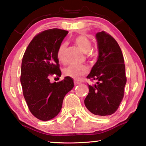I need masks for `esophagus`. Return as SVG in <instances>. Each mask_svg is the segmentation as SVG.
Segmentation results:
<instances>
[{
  "mask_svg": "<svg viewBox=\"0 0 146 146\" xmlns=\"http://www.w3.org/2000/svg\"><path fill=\"white\" fill-rule=\"evenodd\" d=\"M74 85H75V86L79 85L80 84V82H78V81H76V80H74Z\"/></svg>",
  "mask_w": 146,
  "mask_h": 146,
  "instance_id": "34e87169",
  "label": "esophagus"
}]
</instances>
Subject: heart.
Instances as JSON below:
<instances>
[{
	"label": "heart",
	"mask_w": 146,
	"mask_h": 146,
	"mask_svg": "<svg viewBox=\"0 0 146 146\" xmlns=\"http://www.w3.org/2000/svg\"><path fill=\"white\" fill-rule=\"evenodd\" d=\"M74 42L77 46L86 54L87 58L90 62H93L96 58V54L92 50V42L86 36L80 35L75 38ZM67 44L66 42L62 43L58 48L57 52V57L61 62H64L65 61V52L66 50ZM88 68L85 66H74L70 65L65 68L63 70L64 75L74 79H80L83 76L86 74Z\"/></svg>",
	"instance_id": "b5f03b06"
}]
</instances>
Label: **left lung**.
<instances>
[{"mask_svg": "<svg viewBox=\"0 0 146 146\" xmlns=\"http://www.w3.org/2000/svg\"><path fill=\"white\" fill-rule=\"evenodd\" d=\"M98 49V60L87 78L96 80L88 85L84 100L87 109L99 116L111 115L118 108L126 84L124 60L116 40L104 31L96 35Z\"/></svg>", "mask_w": 146, "mask_h": 146, "instance_id": "8db88e82", "label": "left lung"}]
</instances>
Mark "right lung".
Masks as SVG:
<instances>
[{
	"instance_id": "right-lung-1",
	"label": "right lung",
	"mask_w": 146,
	"mask_h": 146,
	"mask_svg": "<svg viewBox=\"0 0 146 146\" xmlns=\"http://www.w3.org/2000/svg\"><path fill=\"white\" fill-rule=\"evenodd\" d=\"M68 31L58 29L44 31L32 40L24 54L21 82L28 107L34 116L48 121L58 114L64 98L74 87L71 78L51 83L53 74L61 76L57 52Z\"/></svg>"
}]
</instances>
